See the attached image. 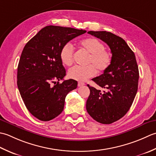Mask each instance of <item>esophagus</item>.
<instances>
[{
    "mask_svg": "<svg viewBox=\"0 0 156 156\" xmlns=\"http://www.w3.org/2000/svg\"><path fill=\"white\" fill-rule=\"evenodd\" d=\"M85 85V83H83V82H79L78 83V86L79 87L83 86V85Z\"/></svg>",
    "mask_w": 156,
    "mask_h": 156,
    "instance_id": "obj_1",
    "label": "esophagus"
}]
</instances>
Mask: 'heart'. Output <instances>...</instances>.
<instances>
[{
    "mask_svg": "<svg viewBox=\"0 0 156 156\" xmlns=\"http://www.w3.org/2000/svg\"><path fill=\"white\" fill-rule=\"evenodd\" d=\"M79 46L89 54L85 66H75L69 70L68 76L72 79L85 81L98 73H104L112 63V56L105 50L104 44L95 37H87L79 41ZM74 49L71 44H66L62 47L60 58L65 66H71L73 62Z\"/></svg>",
    "mask_w": 156,
    "mask_h": 156,
    "instance_id": "obj_1",
    "label": "heart"
}]
</instances>
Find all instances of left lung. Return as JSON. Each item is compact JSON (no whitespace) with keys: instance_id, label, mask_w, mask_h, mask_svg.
<instances>
[{"instance_id":"obj_1","label":"left lung","mask_w":156,"mask_h":156,"mask_svg":"<svg viewBox=\"0 0 156 156\" xmlns=\"http://www.w3.org/2000/svg\"><path fill=\"white\" fill-rule=\"evenodd\" d=\"M87 33L106 43L112 55L110 67L92 79L106 91L87 85L90 94L86 102L87 111L92 118L108 125L121 119L131 106L138 89L137 63L134 52L122 37L106 31Z\"/></svg>"}]
</instances>
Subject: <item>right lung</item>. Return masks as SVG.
<instances>
[{
  "mask_svg": "<svg viewBox=\"0 0 156 156\" xmlns=\"http://www.w3.org/2000/svg\"><path fill=\"white\" fill-rule=\"evenodd\" d=\"M85 32L48 25L25 44L17 67V86L27 109L37 119L48 121L58 116L66 95L77 88L74 79L60 83L66 75L60 52L70 40Z\"/></svg>",
  "mask_w": 156,
  "mask_h": 156,
  "instance_id": "obj_1",
  "label": "right lung"
}]
</instances>
